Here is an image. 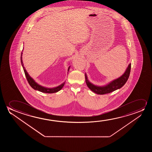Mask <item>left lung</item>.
Returning <instances> with one entry per match:
<instances>
[{"mask_svg": "<svg viewBox=\"0 0 152 152\" xmlns=\"http://www.w3.org/2000/svg\"><path fill=\"white\" fill-rule=\"evenodd\" d=\"M131 70V63L129 64L127 67L125 73L121 76V77L113 80L112 81L108 83L105 85H95L91 83L88 79L87 75L85 73L86 83L88 88L96 94H110V92L114 91L116 90L119 89L122 87L127 82L130 75Z\"/></svg>", "mask_w": 152, "mask_h": 152, "instance_id": "1", "label": "left lung"}]
</instances>
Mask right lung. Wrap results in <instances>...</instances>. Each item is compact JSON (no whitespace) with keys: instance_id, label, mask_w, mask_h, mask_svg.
<instances>
[{"instance_id":"1","label":"right lung","mask_w":152,"mask_h":152,"mask_svg":"<svg viewBox=\"0 0 152 152\" xmlns=\"http://www.w3.org/2000/svg\"><path fill=\"white\" fill-rule=\"evenodd\" d=\"M23 51V49L22 51ZM22 54H23V52H22L21 56V64H22V66L23 67V70H24V73H25V76L26 77L27 81L28 82L29 85L31 86V87L32 88H33L35 90H38L39 91L42 92H43V93H46V94L56 93V92L59 91L60 90L62 89V88L64 86L65 83L66 81H65L64 83H63L62 84H61L60 85L53 88L45 87L40 85L39 84L37 83L34 80V79L33 78H32L30 76V75L28 74V73H27V71L25 69V68L24 66V64H23V61H22ZM70 67H71V66H69V68H68V72H69V69H70Z\"/></svg>"}]
</instances>
